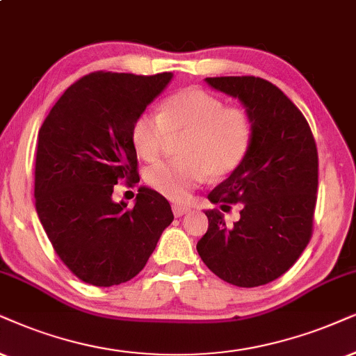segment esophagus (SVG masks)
Returning <instances> with one entry per match:
<instances>
[{
	"label": "esophagus",
	"instance_id": "34e87169",
	"mask_svg": "<svg viewBox=\"0 0 356 356\" xmlns=\"http://www.w3.org/2000/svg\"><path fill=\"white\" fill-rule=\"evenodd\" d=\"M172 211L175 217H182V215H186L187 211H191V207H186V205H172Z\"/></svg>",
	"mask_w": 356,
	"mask_h": 356
}]
</instances>
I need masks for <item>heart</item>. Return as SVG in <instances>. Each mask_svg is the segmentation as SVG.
I'll return each mask as SVG.
<instances>
[{
  "label": "heart",
  "mask_w": 356,
  "mask_h": 356,
  "mask_svg": "<svg viewBox=\"0 0 356 356\" xmlns=\"http://www.w3.org/2000/svg\"><path fill=\"white\" fill-rule=\"evenodd\" d=\"M174 161L145 170V181L170 200H184L205 181L222 179L240 168L253 141V120L245 108L225 102L199 87L182 88L165 98L159 115L139 113L131 123L136 154L154 161L168 136H181Z\"/></svg>",
  "instance_id": "1"
}]
</instances>
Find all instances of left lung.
I'll list each match as a JSON object with an SVG mask.
<instances>
[{
	"label": "left lung",
	"instance_id": "8db88e82",
	"mask_svg": "<svg viewBox=\"0 0 356 356\" xmlns=\"http://www.w3.org/2000/svg\"><path fill=\"white\" fill-rule=\"evenodd\" d=\"M210 87L235 97L253 120V141L240 168L209 193L211 204H241L227 225L207 210L209 230L197 251L211 273L238 287L282 276L309 245L317 202L318 156L304 115L268 80L209 77Z\"/></svg>",
	"mask_w": 356,
	"mask_h": 356
}]
</instances>
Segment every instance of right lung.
<instances>
[{"instance_id": "obj_1", "label": "right lung", "mask_w": 356, "mask_h": 356, "mask_svg": "<svg viewBox=\"0 0 356 356\" xmlns=\"http://www.w3.org/2000/svg\"><path fill=\"white\" fill-rule=\"evenodd\" d=\"M172 79L93 72L72 83L38 134L35 210L62 263L83 282L110 287L146 266L174 215L139 187L136 204L111 199L118 181L139 182L131 123Z\"/></svg>"}]
</instances>
